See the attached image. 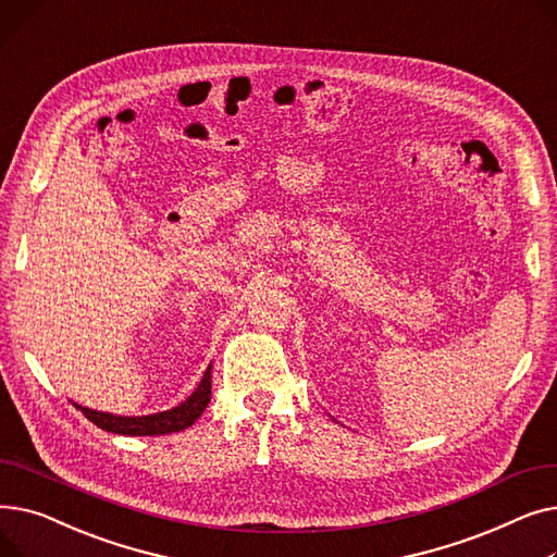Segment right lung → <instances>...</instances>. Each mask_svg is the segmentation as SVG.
<instances>
[{
  "instance_id": "1",
  "label": "right lung",
  "mask_w": 557,
  "mask_h": 557,
  "mask_svg": "<svg viewBox=\"0 0 557 557\" xmlns=\"http://www.w3.org/2000/svg\"><path fill=\"white\" fill-rule=\"evenodd\" d=\"M212 397V366L208 372L202 374L198 388L171 411L156 413V416H141V418H122V416H110V413H99L90 411V408H81L85 418L92 424H97L103 431L110 433H120V435H164V433H175L191 426L200 413L205 411V406L210 404Z\"/></svg>"
}]
</instances>
